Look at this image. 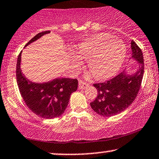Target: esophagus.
Listing matches in <instances>:
<instances>
[{"label": "esophagus", "mask_w": 159, "mask_h": 159, "mask_svg": "<svg viewBox=\"0 0 159 159\" xmlns=\"http://www.w3.org/2000/svg\"><path fill=\"white\" fill-rule=\"evenodd\" d=\"M89 84H87L86 82H84L83 81H80L78 83V88L79 89H86L89 87Z\"/></svg>", "instance_id": "obj_1"}]
</instances>
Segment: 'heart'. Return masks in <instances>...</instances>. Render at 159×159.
Masks as SVG:
<instances>
[{
	"mask_svg": "<svg viewBox=\"0 0 159 159\" xmlns=\"http://www.w3.org/2000/svg\"><path fill=\"white\" fill-rule=\"evenodd\" d=\"M79 57L89 59L88 65L98 80L113 77L121 68L126 56V46L122 40L106 33L98 34L84 39L77 45ZM76 65L79 58L74 57ZM92 74H86L92 77Z\"/></svg>",
	"mask_w": 159,
	"mask_h": 159,
	"instance_id": "obj_1",
	"label": "heart"
}]
</instances>
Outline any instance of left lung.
<instances>
[{
    "label": "left lung",
    "instance_id": "left-lung-1",
    "mask_svg": "<svg viewBox=\"0 0 159 159\" xmlns=\"http://www.w3.org/2000/svg\"><path fill=\"white\" fill-rule=\"evenodd\" d=\"M130 44V59L139 65L136 71L129 73L125 69L110 81L94 84L98 95L90 106L100 116H112L121 113L133 103L140 89L144 74L143 55L134 41Z\"/></svg>",
    "mask_w": 159,
    "mask_h": 159
}]
</instances>
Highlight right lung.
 Returning a JSON list of instances; mask_svg holds the SVG:
<instances>
[{"label": "right lung", "mask_w": 159, "mask_h": 159, "mask_svg": "<svg viewBox=\"0 0 159 159\" xmlns=\"http://www.w3.org/2000/svg\"><path fill=\"white\" fill-rule=\"evenodd\" d=\"M50 31L41 32L26 44L25 48L37 41ZM22 51L18 56L16 77L20 92L28 107L34 113L45 119L60 116L65 111L70 98L78 88V80L56 78L47 82H34L24 75L21 70Z\"/></svg>", "instance_id": "1"}]
</instances>
